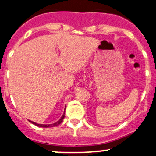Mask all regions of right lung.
<instances>
[{"mask_svg":"<svg viewBox=\"0 0 156 156\" xmlns=\"http://www.w3.org/2000/svg\"><path fill=\"white\" fill-rule=\"evenodd\" d=\"M64 117H65V113H64V115H62V118H61V119H59V120L58 121V122H56V123L52 124V125H39V124L35 123V122H31V121H29V122H31V123H32V124H34V125H37V126H38V127H51L57 126V125H59V124L62 123V120H63V119H64Z\"/></svg>","mask_w":156,"mask_h":156,"instance_id":"obj_1","label":"right lung"}]
</instances>
